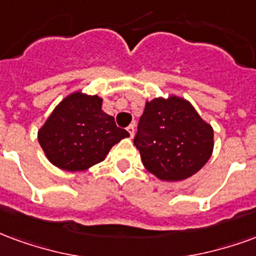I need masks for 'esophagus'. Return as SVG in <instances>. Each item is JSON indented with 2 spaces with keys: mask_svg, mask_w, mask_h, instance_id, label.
<instances>
[{
  "mask_svg": "<svg viewBox=\"0 0 256 256\" xmlns=\"http://www.w3.org/2000/svg\"><path fill=\"white\" fill-rule=\"evenodd\" d=\"M126 130L130 132V138H134V135H135V126H134V124H130V126L126 128Z\"/></svg>",
  "mask_w": 256,
  "mask_h": 256,
  "instance_id": "esophagus-1",
  "label": "esophagus"
}]
</instances>
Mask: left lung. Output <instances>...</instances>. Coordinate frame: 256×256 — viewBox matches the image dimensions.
I'll return each mask as SVG.
<instances>
[{"label": "left lung", "mask_w": 256, "mask_h": 256, "mask_svg": "<svg viewBox=\"0 0 256 256\" xmlns=\"http://www.w3.org/2000/svg\"><path fill=\"white\" fill-rule=\"evenodd\" d=\"M212 126L188 100L177 96L147 102L135 143L143 165L161 180L191 177L210 160L214 147Z\"/></svg>", "instance_id": "1"}]
</instances>
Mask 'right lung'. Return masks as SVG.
Returning a JSON list of instances; mask_svg holds the SVG:
<instances>
[{"label":"right lung","instance_id":"obj_1","mask_svg":"<svg viewBox=\"0 0 256 256\" xmlns=\"http://www.w3.org/2000/svg\"><path fill=\"white\" fill-rule=\"evenodd\" d=\"M128 136L102 110L98 95L74 92L53 110L39 130L38 140L53 165L80 172L104 161L110 148Z\"/></svg>","mask_w":256,"mask_h":256}]
</instances>
